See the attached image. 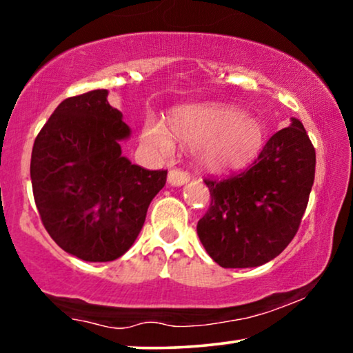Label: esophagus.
<instances>
[{"label":"esophagus","mask_w":353,"mask_h":353,"mask_svg":"<svg viewBox=\"0 0 353 353\" xmlns=\"http://www.w3.org/2000/svg\"><path fill=\"white\" fill-rule=\"evenodd\" d=\"M167 180L172 186H181L189 181V173L181 170V168H172V170L168 172Z\"/></svg>","instance_id":"obj_1"}]
</instances>
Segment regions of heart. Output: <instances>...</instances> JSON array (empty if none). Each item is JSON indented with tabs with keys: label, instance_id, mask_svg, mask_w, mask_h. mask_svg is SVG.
<instances>
[{
	"label": "heart",
	"instance_id": "b5f03b06",
	"mask_svg": "<svg viewBox=\"0 0 353 353\" xmlns=\"http://www.w3.org/2000/svg\"><path fill=\"white\" fill-rule=\"evenodd\" d=\"M168 129L176 139L194 145L199 162L210 172H232L250 164L265 143V127L256 116L226 105H189L173 110ZM167 127L148 119L141 140L162 154L173 150Z\"/></svg>",
	"mask_w": 353,
	"mask_h": 353
}]
</instances>
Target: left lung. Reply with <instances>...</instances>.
I'll list each match as a JSON object with an SVG mask.
<instances>
[{"mask_svg": "<svg viewBox=\"0 0 353 353\" xmlns=\"http://www.w3.org/2000/svg\"><path fill=\"white\" fill-rule=\"evenodd\" d=\"M315 178V148L303 122L265 143L247 170L205 178L210 207L199 219V239L221 268H256L279 256L298 232Z\"/></svg>", "mask_w": 353, "mask_h": 353, "instance_id": "1", "label": "left lung"}]
</instances>
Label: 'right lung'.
<instances>
[{
	"label": "right lung",
	"instance_id": "add662e5",
	"mask_svg": "<svg viewBox=\"0 0 353 353\" xmlns=\"http://www.w3.org/2000/svg\"><path fill=\"white\" fill-rule=\"evenodd\" d=\"M97 89L60 103L32 151L34 203L46 231L66 253L114 261L132 245L167 170H146L122 156L130 129Z\"/></svg>",
	"mask_w": 353,
	"mask_h": 353
}]
</instances>
